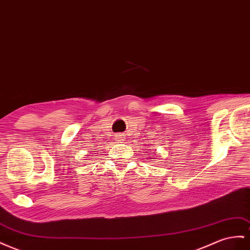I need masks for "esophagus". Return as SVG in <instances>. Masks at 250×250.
<instances>
[{"mask_svg": "<svg viewBox=\"0 0 250 250\" xmlns=\"http://www.w3.org/2000/svg\"><path fill=\"white\" fill-rule=\"evenodd\" d=\"M122 138H123V134H119V136H118V138H117V140L118 141H122Z\"/></svg>", "mask_w": 250, "mask_h": 250, "instance_id": "esophagus-1", "label": "esophagus"}]
</instances>
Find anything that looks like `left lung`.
<instances>
[{
    "mask_svg": "<svg viewBox=\"0 0 250 250\" xmlns=\"http://www.w3.org/2000/svg\"><path fill=\"white\" fill-rule=\"evenodd\" d=\"M147 150H148V149H147ZM149 156H150V154H149ZM151 157H152V156H151ZM150 159H152V158H150Z\"/></svg>",
    "mask_w": 250,
    "mask_h": 250,
    "instance_id": "1",
    "label": "left lung"
}]
</instances>
